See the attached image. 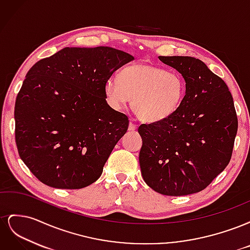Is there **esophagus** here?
Instances as JSON below:
<instances>
[{
    "mask_svg": "<svg viewBox=\"0 0 250 250\" xmlns=\"http://www.w3.org/2000/svg\"><path fill=\"white\" fill-rule=\"evenodd\" d=\"M138 128V126H137V124H134L133 122H130L129 123V126H128V129H129L130 131H133V130H135Z\"/></svg>",
    "mask_w": 250,
    "mask_h": 250,
    "instance_id": "1",
    "label": "esophagus"
}]
</instances>
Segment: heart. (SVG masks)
<instances>
[{
	"label": "heart",
	"instance_id": "obj_1",
	"mask_svg": "<svg viewBox=\"0 0 250 250\" xmlns=\"http://www.w3.org/2000/svg\"><path fill=\"white\" fill-rule=\"evenodd\" d=\"M187 93V82L177 72L146 62L128 65L120 76L109 77L104 84L108 104L122 109L132 100L133 110L148 123L161 122L175 113Z\"/></svg>",
	"mask_w": 250,
	"mask_h": 250
}]
</instances>
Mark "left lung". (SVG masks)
<instances>
[{"instance_id": "left-lung-1", "label": "left lung", "mask_w": 250, "mask_h": 250, "mask_svg": "<svg viewBox=\"0 0 250 250\" xmlns=\"http://www.w3.org/2000/svg\"><path fill=\"white\" fill-rule=\"evenodd\" d=\"M158 58L183 75L187 93L173 116L139 127L142 176L163 195L198 193L231 158L238 131L232 96L226 83L201 60L190 56Z\"/></svg>"}]
</instances>
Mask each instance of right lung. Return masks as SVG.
<instances>
[{
    "label": "right lung",
    "mask_w": 250,
    "mask_h": 250,
    "mask_svg": "<svg viewBox=\"0 0 250 250\" xmlns=\"http://www.w3.org/2000/svg\"><path fill=\"white\" fill-rule=\"evenodd\" d=\"M133 59L109 47H66L29 70L14 107L16 143L42 184L76 190L101 176L129 125L107 104L104 84Z\"/></svg>",
    "instance_id": "right-lung-1"
}]
</instances>
